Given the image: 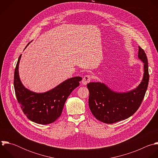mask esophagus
I'll list each match as a JSON object with an SVG mask.
<instances>
[{
  "instance_id": "esophagus-1",
  "label": "esophagus",
  "mask_w": 158,
  "mask_h": 158,
  "mask_svg": "<svg viewBox=\"0 0 158 158\" xmlns=\"http://www.w3.org/2000/svg\"><path fill=\"white\" fill-rule=\"evenodd\" d=\"M91 79V77L90 75H85L81 81V83L83 85H86L90 81Z\"/></svg>"
}]
</instances>
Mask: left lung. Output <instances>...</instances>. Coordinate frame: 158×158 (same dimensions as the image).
I'll list each match as a JSON object with an SVG mask.
<instances>
[{
  "mask_svg": "<svg viewBox=\"0 0 158 158\" xmlns=\"http://www.w3.org/2000/svg\"><path fill=\"white\" fill-rule=\"evenodd\" d=\"M138 58L143 63L144 73L141 83L127 91H116L101 82L87 84L89 96V107L98 120L111 124L131 116L139 108L144 98L149 82L148 58L139 47Z\"/></svg>",
  "mask_w": 158,
  "mask_h": 158,
  "instance_id": "8db88e82",
  "label": "left lung"
}]
</instances>
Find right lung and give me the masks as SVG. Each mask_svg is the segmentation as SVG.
Wrapping results in <instances>:
<instances>
[{"mask_svg":"<svg viewBox=\"0 0 158 158\" xmlns=\"http://www.w3.org/2000/svg\"><path fill=\"white\" fill-rule=\"evenodd\" d=\"M21 56L18 59L14 72V85L18 102L30 121L40 124H50L60 116L67 99L79 86L82 78L75 77L67 79L44 93L32 91L24 86L20 78L19 67Z\"/></svg>","mask_w":158,"mask_h":158,"instance_id":"add662e5","label":"right lung"}]
</instances>
